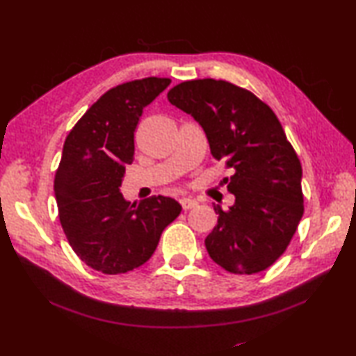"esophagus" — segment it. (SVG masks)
Listing matches in <instances>:
<instances>
[{
	"label": "esophagus",
	"mask_w": 356,
	"mask_h": 356,
	"mask_svg": "<svg viewBox=\"0 0 356 356\" xmlns=\"http://www.w3.org/2000/svg\"><path fill=\"white\" fill-rule=\"evenodd\" d=\"M180 205H181L183 209H192V208H195L197 205V202H196L195 199H192V197H181L180 199Z\"/></svg>",
	"instance_id": "esophagus-1"
}]
</instances>
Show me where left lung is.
<instances>
[{"mask_svg": "<svg viewBox=\"0 0 356 356\" xmlns=\"http://www.w3.org/2000/svg\"><path fill=\"white\" fill-rule=\"evenodd\" d=\"M167 99L204 128L211 154L233 168L227 211L205 238L216 265L252 275L281 257L304 213L302 168L270 107L252 91L222 80L177 84Z\"/></svg>", "mask_w": 356, "mask_h": 356, "instance_id": "1", "label": "left lung"}]
</instances>
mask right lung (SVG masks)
Returning a JSON list of instances; mask_svg holds the SVG:
<instances>
[{"label": "right lung", "mask_w": 356, "mask_h": 356, "mask_svg": "<svg viewBox=\"0 0 356 356\" xmlns=\"http://www.w3.org/2000/svg\"><path fill=\"white\" fill-rule=\"evenodd\" d=\"M170 83L148 76L111 88L67 136L54 181L59 221L72 250L95 270L118 275L144 265L181 211L161 195L131 205L119 189L144 107Z\"/></svg>", "instance_id": "1"}]
</instances>
